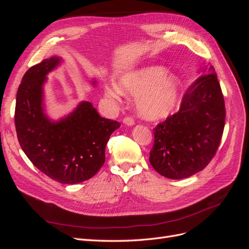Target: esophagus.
<instances>
[{
	"label": "esophagus",
	"instance_id": "obj_1",
	"mask_svg": "<svg viewBox=\"0 0 249 249\" xmlns=\"http://www.w3.org/2000/svg\"><path fill=\"white\" fill-rule=\"evenodd\" d=\"M124 124H126V125H133L134 124H135V120L132 118V117H130V116H127V117H124Z\"/></svg>",
	"mask_w": 249,
	"mask_h": 249
}]
</instances>
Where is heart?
Returning <instances> with one entry per match:
<instances>
[{
    "label": "heart",
    "instance_id": "obj_1",
    "mask_svg": "<svg viewBox=\"0 0 249 249\" xmlns=\"http://www.w3.org/2000/svg\"><path fill=\"white\" fill-rule=\"evenodd\" d=\"M182 83L166 69L150 65L127 72L120 78L117 88L109 86L106 95L116 99L119 92L138 96L137 109L142 117L159 119L169 115L178 102Z\"/></svg>",
    "mask_w": 249,
    "mask_h": 249
}]
</instances>
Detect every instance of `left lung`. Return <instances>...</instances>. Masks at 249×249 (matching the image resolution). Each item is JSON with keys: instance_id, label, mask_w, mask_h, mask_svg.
I'll use <instances>...</instances> for the list:
<instances>
[{"instance_id": "8db88e82", "label": "left lung", "mask_w": 249, "mask_h": 249, "mask_svg": "<svg viewBox=\"0 0 249 249\" xmlns=\"http://www.w3.org/2000/svg\"><path fill=\"white\" fill-rule=\"evenodd\" d=\"M224 123L223 94L211 65L187 90L176 114L154 129L150 164L161 176L171 179L201 171L217 152Z\"/></svg>"}]
</instances>
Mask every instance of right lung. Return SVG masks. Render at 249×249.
Returning a JSON list of instances; mask_svg holds the SVG:
<instances>
[{
    "instance_id": "right-lung-1",
    "label": "right lung",
    "mask_w": 249,
    "mask_h": 249,
    "mask_svg": "<svg viewBox=\"0 0 249 249\" xmlns=\"http://www.w3.org/2000/svg\"><path fill=\"white\" fill-rule=\"evenodd\" d=\"M60 61L54 56L27 71L17 93L14 122L19 145L37 168L56 182L78 184L103 166L105 148L120 124L101 117L90 102H81L58 122L47 116L43 84Z\"/></svg>"
}]
</instances>
